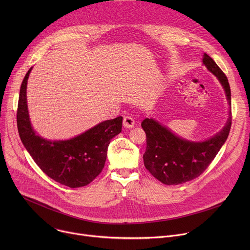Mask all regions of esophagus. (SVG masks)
Returning a JSON list of instances; mask_svg holds the SVG:
<instances>
[{
    "mask_svg": "<svg viewBox=\"0 0 250 250\" xmlns=\"http://www.w3.org/2000/svg\"><path fill=\"white\" fill-rule=\"evenodd\" d=\"M123 125L126 128H130V127H133L134 125V120L131 118V117H125L124 118V121H123Z\"/></svg>",
    "mask_w": 250,
    "mask_h": 250,
    "instance_id": "obj_1",
    "label": "esophagus"
}]
</instances>
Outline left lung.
<instances>
[{
  "label": "left lung",
  "instance_id": "1",
  "mask_svg": "<svg viewBox=\"0 0 250 250\" xmlns=\"http://www.w3.org/2000/svg\"><path fill=\"white\" fill-rule=\"evenodd\" d=\"M204 64L222 83L230 104V87L222 69L208 54ZM141 126L146 134L144 162L149 173L165 185H178L199 177L211 163L226 142L231 126V110L226 126L215 136L202 142H191L173 134L152 119Z\"/></svg>",
  "mask_w": 250,
  "mask_h": 250
}]
</instances>
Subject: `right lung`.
Instances as JSON below:
<instances>
[{"label":"right lung","instance_id":"add662e5","mask_svg":"<svg viewBox=\"0 0 250 250\" xmlns=\"http://www.w3.org/2000/svg\"><path fill=\"white\" fill-rule=\"evenodd\" d=\"M21 85L17 125L21 140L37 165L54 181L70 188L90 184L102 172L111 139L122 131L123 118L104 121L69 140L50 141L32 129L26 105V84Z\"/></svg>","mask_w":250,"mask_h":250}]
</instances>
